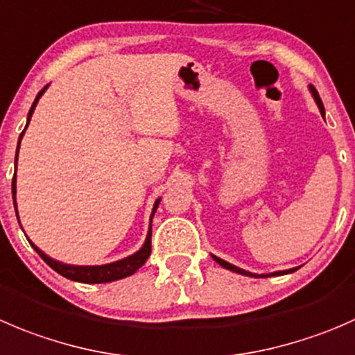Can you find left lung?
Returning <instances> with one entry per match:
<instances>
[{
  "label": "left lung",
  "mask_w": 355,
  "mask_h": 355,
  "mask_svg": "<svg viewBox=\"0 0 355 355\" xmlns=\"http://www.w3.org/2000/svg\"><path fill=\"white\" fill-rule=\"evenodd\" d=\"M311 90H312V95H314L315 102H318V105H319V111H321V114H324V107H322V102H321V98H319V94H318V90H315L314 86H311ZM213 258H215V260L218 261V263L222 265V267H225V269H229V270H234V272H237V274H244V276H251V277H267V276H257V274L246 272V270L239 269V267H236V265H232V263H229V261L222 260V258H216V257H213ZM295 270H297V269L284 270V272H274V274H270V276H283V274H290V272H295Z\"/></svg>",
  "instance_id": "obj_1"
}]
</instances>
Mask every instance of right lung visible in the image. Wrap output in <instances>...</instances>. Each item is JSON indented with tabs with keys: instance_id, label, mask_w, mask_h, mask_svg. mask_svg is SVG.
I'll list each match as a JSON object with an SVG mask.
<instances>
[{
	"instance_id": "add662e5",
	"label": "right lung",
	"mask_w": 355,
	"mask_h": 355,
	"mask_svg": "<svg viewBox=\"0 0 355 355\" xmlns=\"http://www.w3.org/2000/svg\"><path fill=\"white\" fill-rule=\"evenodd\" d=\"M46 88H48V85L44 86L40 94H37L36 101L33 102V107H31L29 114H27V125H29L31 116H33L37 101H40V97L44 94V90H46ZM27 125H26V128H27ZM26 128H24V132H26ZM24 132L20 133V139H22ZM19 146H20V140H19ZM17 154H19V147H17ZM15 170H17V157H15ZM12 192H13V206L17 208V205H15V175H13V182H12ZM157 205H159V199H157L156 205H154L153 216H154V211H156ZM153 216H150V222H153ZM17 218H19V216H17ZM150 236H153V227H149V234H147L146 244H144V246L140 248L135 254H132V257H128V258H123V260H119V261H114V263L95 265V267H74V265L60 263V261L53 260V258H50L48 254H44L41 250H37L33 243H31V246H33L34 250L37 251V254H40V257L43 258L48 265H50L55 272L60 274V276L67 277V279H71V281H78V283L97 284V283H111V281L123 279V277L132 276L133 272H137V270H139L140 267L146 263V260L149 258V254H150Z\"/></svg>"
}]
</instances>
